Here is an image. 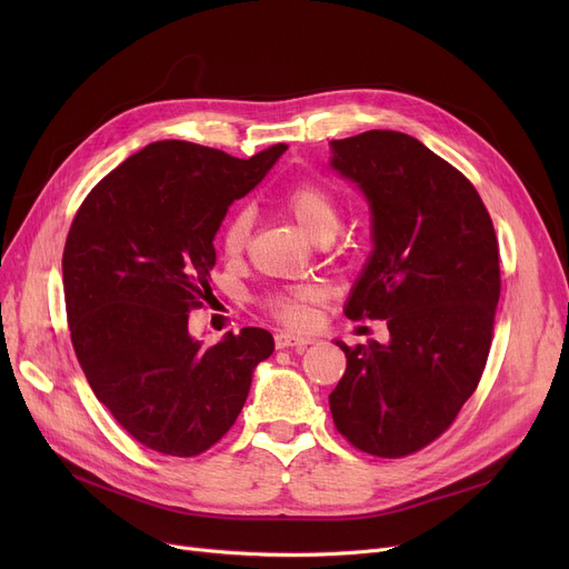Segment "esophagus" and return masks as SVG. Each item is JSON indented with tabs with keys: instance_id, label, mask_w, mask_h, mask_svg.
Masks as SVG:
<instances>
[{
	"instance_id": "1",
	"label": "esophagus",
	"mask_w": 569,
	"mask_h": 569,
	"mask_svg": "<svg viewBox=\"0 0 569 569\" xmlns=\"http://www.w3.org/2000/svg\"><path fill=\"white\" fill-rule=\"evenodd\" d=\"M274 343H277V348H297V350H302V348H307L309 343H311V339L309 337H300V335H292V332H279L277 337H274Z\"/></svg>"
}]
</instances>
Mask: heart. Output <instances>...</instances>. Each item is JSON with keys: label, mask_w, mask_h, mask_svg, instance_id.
Masks as SVG:
<instances>
[{"label": "heart", "mask_w": 569, "mask_h": 569, "mask_svg": "<svg viewBox=\"0 0 569 569\" xmlns=\"http://www.w3.org/2000/svg\"><path fill=\"white\" fill-rule=\"evenodd\" d=\"M281 207L297 221L311 239L332 237L339 228L341 207L332 191L311 179H297L288 184L279 196ZM251 237V214L249 209H237V212L221 228V251L228 258H239L244 253ZM320 300V292L311 286L290 288L269 295L264 300L267 313L286 322V325H305L309 318V307Z\"/></svg>", "instance_id": "heart-1"}]
</instances>
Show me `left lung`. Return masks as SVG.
Returning a JSON list of instances; mask_svg holds the SVG:
<instances>
[{
	"instance_id": "8db88e82",
	"label": "left lung",
	"mask_w": 569,
	"mask_h": 569,
	"mask_svg": "<svg viewBox=\"0 0 569 569\" xmlns=\"http://www.w3.org/2000/svg\"><path fill=\"white\" fill-rule=\"evenodd\" d=\"M332 166L371 202L373 242L346 316L387 320L392 341L337 346V431L360 452L401 459L452 427L477 390L500 297L498 239L470 179L420 140L365 131L332 140Z\"/></svg>"
}]
</instances>
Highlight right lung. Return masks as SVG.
I'll return each mask as SVG.
<instances>
[{
	"mask_svg": "<svg viewBox=\"0 0 569 569\" xmlns=\"http://www.w3.org/2000/svg\"><path fill=\"white\" fill-rule=\"evenodd\" d=\"M286 147L234 159L196 142H152L78 207L62 258L71 343L97 399L149 450L187 459L217 445L274 350L262 327L202 346L189 313L212 295V239L228 207Z\"/></svg>",
	"mask_w": 569,
	"mask_h": 569,
	"instance_id": "1",
	"label": "right lung"
}]
</instances>
